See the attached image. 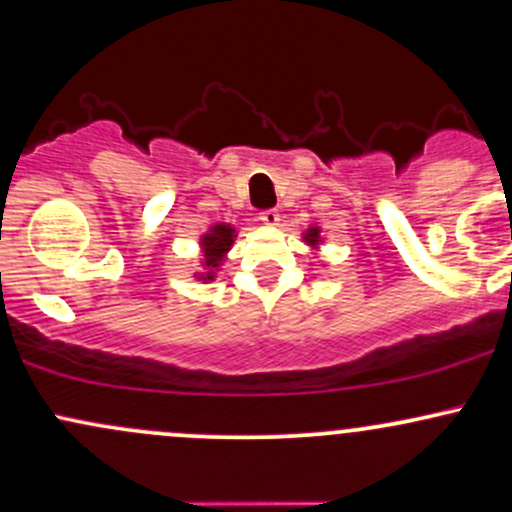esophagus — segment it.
Wrapping results in <instances>:
<instances>
[{"label":"esophagus","mask_w":512,"mask_h":512,"mask_svg":"<svg viewBox=\"0 0 512 512\" xmlns=\"http://www.w3.org/2000/svg\"><path fill=\"white\" fill-rule=\"evenodd\" d=\"M260 221L265 223V226H279V211H274V209L262 211L260 213Z\"/></svg>","instance_id":"obj_1"}]
</instances>
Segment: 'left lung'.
Here are the masks:
<instances>
[{"instance_id": "1", "label": "left lung", "mask_w": 512, "mask_h": 512, "mask_svg": "<svg viewBox=\"0 0 512 512\" xmlns=\"http://www.w3.org/2000/svg\"><path fill=\"white\" fill-rule=\"evenodd\" d=\"M303 243H306L311 250H320V243H323V230L320 226H308L303 230Z\"/></svg>"}]
</instances>
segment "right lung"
Masks as SVG:
<instances>
[{"instance_id": "add662e5", "label": "right lung", "mask_w": 512, "mask_h": 512, "mask_svg": "<svg viewBox=\"0 0 512 512\" xmlns=\"http://www.w3.org/2000/svg\"><path fill=\"white\" fill-rule=\"evenodd\" d=\"M235 238H238V233H235V228L230 223H213V226H209V230L199 238L201 272H194V279H199L204 284L213 282L216 272L226 262V255L230 252V247H233Z\"/></svg>"}]
</instances>
